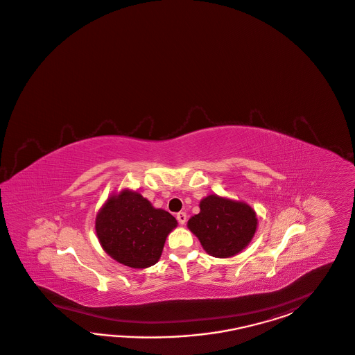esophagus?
<instances>
[{
  "label": "esophagus",
  "mask_w": 355,
  "mask_h": 355,
  "mask_svg": "<svg viewBox=\"0 0 355 355\" xmlns=\"http://www.w3.org/2000/svg\"><path fill=\"white\" fill-rule=\"evenodd\" d=\"M177 220H178V223H180V225H184V223H186V220H187V216H186V213H184V211H180V213H177Z\"/></svg>",
  "instance_id": "esophagus-1"
}]
</instances>
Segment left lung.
Wrapping results in <instances>:
<instances>
[{"instance_id": "1", "label": "left lung", "mask_w": 355, "mask_h": 355, "mask_svg": "<svg viewBox=\"0 0 355 355\" xmlns=\"http://www.w3.org/2000/svg\"><path fill=\"white\" fill-rule=\"evenodd\" d=\"M257 223L248 204L210 195L200 202V213L189 220V228L211 257L230 258L248 246Z\"/></svg>"}]
</instances>
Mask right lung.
I'll return each mask as SVG.
<instances>
[{
  "instance_id": "add662e5",
  "label": "right lung",
  "mask_w": 355,
  "mask_h": 355,
  "mask_svg": "<svg viewBox=\"0 0 355 355\" xmlns=\"http://www.w3.org/2000/svg\"><path fill=\"white\" fill-rule=\"evenodd\" d=\"M177 225L171 213L153 208L139 192L124 190L106 201L96 218L104 250L130 268H147L160 258L165 239Z\"/></svg>"
}]
</instances>
